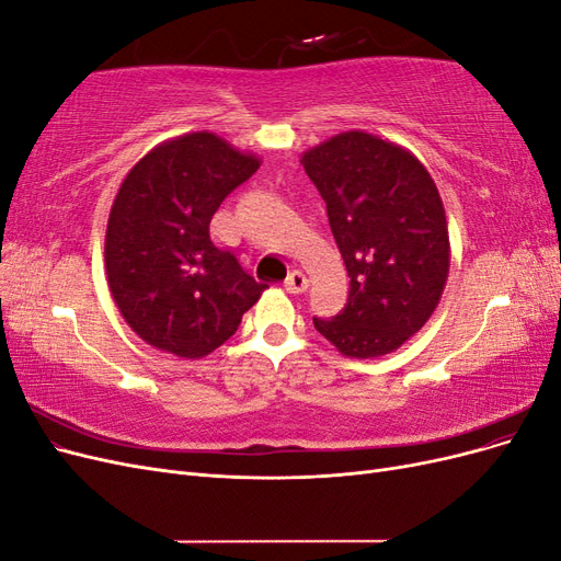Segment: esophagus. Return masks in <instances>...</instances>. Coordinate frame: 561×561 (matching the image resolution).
I'll list each match as a JSON object with an SVG mask.
<instances>
[{
	"mask_svg": "<svg viewBox=\"0 0 561 561\" xmlns=\"http://www.w3.org/2000/svg\"><path fill=\"white\" fill-rule=\"evenodd\" d=\"M309 287V278L301 274V271H293L290 276L285 278V290L290 295H301Z\"/></svg>",
	"mask_w": 561,
	"mask_h": 561,
	"instance_id": "obj_1",
	"label": "esophagus"
}]
</instances>
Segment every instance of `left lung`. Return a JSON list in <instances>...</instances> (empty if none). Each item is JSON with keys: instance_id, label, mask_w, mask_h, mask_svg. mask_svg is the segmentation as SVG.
Segmentation results:
<instances>
[{"instance_id": "obj_1", "label": "left lung", "mask_w": 561, "mask_h": 561, "mask_svg": "<svg viewBox=\"0 0 561 561\" xmlns=\"http://www.w3.org/2000/svg\"><path fill=\"white\" fill-rule=\"evenodd\" d=\"M328 203L351 290L344 311L313 318L348 358L398 351L426 325L449 276V229L431 173L410 149L346 130L301 154Z\"/></svg>"}]
</instances>
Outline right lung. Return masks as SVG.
<instances>
[{
	"label": "right lung",
	"mask_w": 561,
	"mask_h": 561,
	"mask_svg": "<svg viewBox=\"0 0 561 561\" xmlns=\"http://www.w3.org/2000/svg\"><path fill=\"white\" fill-rule=\"evenodd\" d=\"M262 163L208 130L178 135L135 163L105 233L112 299L145 344L198 360L239 330L266 290L210 239V219Z\"/></svg>",
	"instance_id": "right-lung-1"
}]
</instances>
